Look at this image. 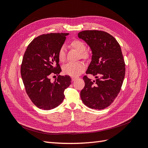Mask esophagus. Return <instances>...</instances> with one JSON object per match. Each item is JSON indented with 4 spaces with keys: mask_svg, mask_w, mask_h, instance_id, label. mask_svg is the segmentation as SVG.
<instances>
[{
    "mask_svg": "<svg viewBox=\"0 0 148 148\" xmlns=\"http://www.w3.org/2000/svg\"><path fill=\"white\" fill-rule=\"evenodd\" d=\"M78 78V77H71V80H72V82L75 81V79H77Z\"/></svg>",
    "mask_w": 148,
    "mask_h": 148,
    "instance_id": "obj_1",
    "label": "esophagus"
}]
</instances>
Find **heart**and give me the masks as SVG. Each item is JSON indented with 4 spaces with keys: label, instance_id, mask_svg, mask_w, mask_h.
<instances>
[{
    "label": "heart",
    "instance_id": "1",
    "mask_svg": "<svg viewBox=\"0 0 148 148\" xmlns=\"http://www.w3.org/2000/svg\"><path fill=\"white\" fill-rule=\"evenodd\" d=\"M70 46L71 48L79 53V56L82 59H88L89 53L85 51L86 49L85 44L80 40L76 39L71 42ZM58 59L61 62H64L65 60V53L64 47H61L58 52ZM63 72L71 77H77L82 74L85 70V65L82 62H76V63H69L63 67Z\"/></svg>",
    "mask_w": 148,
    "mask_h": 148
}]
</instances>
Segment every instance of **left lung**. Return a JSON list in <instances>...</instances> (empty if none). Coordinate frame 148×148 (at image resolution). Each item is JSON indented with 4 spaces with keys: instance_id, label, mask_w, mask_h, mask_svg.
<instances>
[{
    "instance_id": "1",
    "label": "left lung",
    "mask_w": 148,
    "mask_h": 148,
    "mask_svg": "<svg viewBox=\"0 0 148 148\" xmlns=\"http://www.w3.org/2000/svg\"><path fill=\"white\" fill-rule=\"evenodd\" d=\"M78 36L92 51V60L86 73L96 78L92 81L84 76L81 99L89 108L104 109L118 96L124 79L125 64L120 46L112 36L103 31H83Z\"/></svg>"
}]
</instances>
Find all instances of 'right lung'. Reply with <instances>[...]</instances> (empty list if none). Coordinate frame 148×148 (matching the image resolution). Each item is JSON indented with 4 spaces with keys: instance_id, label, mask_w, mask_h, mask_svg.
Returning <instances> with one entry per match:
<instances>
[{
    "instance_id": "add662e5",
    "label": "right lung",
    "mask_w": 148,
    "mask_h": 148,
    "mask_svg": "<svg viewBox=\"0 0 148 148\" xmlns=\"http://www.w3.org/2000/svg\"><path fill=\"white\" fill-rule=\"evenodd\" d=\"M69 33L44 34L34 38L25 52L21 75L25 90L38 108L51 110L60 105L65 97L64 91L71 84L70 76L58 75L62 71L58 52ZM57 74L55 82L50 76Z\"/></svg>"
}]
</instances>
